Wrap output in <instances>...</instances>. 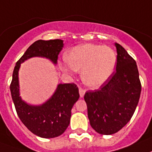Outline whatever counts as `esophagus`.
<instances>
[{
  "label": "esophagus",
  "mask_w": 152,
  "mask_h": 152,
  "mask_svg": "<svg viewBox=\"0 0 152 152\" xmlns=\"http://www.w3.org/2000/svg\"><path fill=\"white\" fill-rule=\"evenodd\" d=\"M85 91L83 89V88H79V94H80V97L82 98L84 96V95H85Z\"/></svg>",
  "instance_id": "34e87169"
}]
</instances>
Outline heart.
I'll return each mask as SVG.
<instances>
[{
    "instance_id": "heart-1",
    "label": "heart",
    "mask_w": 152,
    "mask_h": 152,
    "mask_svg": "<svg viewBox=\"0 0 152 152\" xmlns=\"http://www.w3.org/2000/svg\"><path fill=\"white\" fill-rule=\"evenodd\" d=\"M61 68L65 71H81L84 83L91 88H99L113 74L116 55L113 49L100 45H79L69 51Z\"/></svg>"
}]
</instances>
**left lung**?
<instances>
[{
    "instance_id": "obj_1",
    "label": "left lung",
    "mask_w": 152,
    "mask_h": 152,
    "mask_svg": "<svg viewBox=\"0 0 152 152\" xmlns=\"http://www.w3.org/2000/svg\"><path fill=\"white\" fill-rule=\"evenodd\" d=\"M116 71L99 89L86 91L88 116L100 134L118 132L132 117L141 96V84L136 61L119 43Z\"/></svg>"
}]
</instances>
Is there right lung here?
Instances as JSON below:
<instances>
[{
  "label": "right lung",
  "instance_id": "obj_1",
  "mask_svg": "<svg viewBox=\"0 0 152 152\" xmlns=\"http://www.w3.org/2000/svg\"><path fill=\"white\" fill-rule=\"evenodd\" d=\"M64 46L63 40H37L27 49L17 61L10 85L11 97L18 116L34 134L43 138L61 135L70 124L71 109L78 100L79 91L75 83L60 84L51 99L42 106H29L19 96L18 70L21 63L32 56H43L56 64Z\"/></svg>",
  "mask_w": 152,
  "mask_h": 152
}]
</instances>
